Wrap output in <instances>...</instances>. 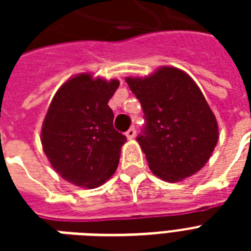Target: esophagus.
<instances>
[{"instance_id":"obj_1","label":"esophagus","mask_w":251,"mask_h":251,"mask_svg":"<svg viewBox=\"0 0 251 251\" xmlns=\"http://www.w3.org/2000/svg\"><path fill=\"white\" fill-rule=\"evenodd\" d=\"M135 135H137V130H135V127H130V129L126 131V137H127V139H133Z\"/></svg>"}]
</instances>
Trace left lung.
Here are the masks:
<instances>
[{
  "label": "left lung",
  "instance_id": "1",
  "mask_svg": "<svg viewBox=\"0 0 251 251\" xmlns=\"http://www.w3.org/2000/svg\"><path fill=\"white\" fill-rule=\"evenodd\" d=\"M141 101L146 124L137 141L152 173L177 182L201 171L218 143V122L202 91L186 73L160 68L126 78Z\"/></svg>",
  "mask_w": 251,
  "mask_h": 251
}]
</instances>
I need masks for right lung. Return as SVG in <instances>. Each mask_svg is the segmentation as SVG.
<instances>
[{
  "label": "right lung",
  "mask_w": 251,
  "mask_h": 251,
  "mask_svg": "<svg viewBox=\"0 0 251 251\" xmlns=\"http://www.w3.org/2000/svg\"><path fill=\"white\" fill-rule=\"evenodd\" d=\"M120 82L80 74L60 87L41 129L53 169L68 182L94 189L117 169L126 137L113 127L108 105Z\"/></svg>",
  "instance_id": "right-lung-1"
}]
</instances>
